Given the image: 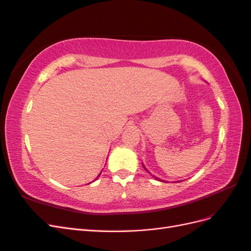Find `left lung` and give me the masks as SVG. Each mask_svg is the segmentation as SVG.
Here are the masks:
<instances>
[{
  "label": "left lung",
  "mask_w": 251,
  "mask_h": 251,
  "mask_svg": "<svg viewBox=\"0 0 251 251\" xmlns=\"http://www.w3.org/2000/svg\"><path fill=\"white\" fill-rule=\"evenodd\" d=\"M142 166H143V169H144V170H146V171H147V172H148V173H149L150 175H151V174L150 173V171H149V170H148V169L146 168V165H144L143 163H142ZM151 177H153V178H155V179H156V180H158V181H161V182H166V181H164V180H162V179H160V178H158V177L154 176V175H151ZM181 181H182V180H181ZM181 181H177V182H181ZM174 183H176V181H175V182H174Z\"/></svg>",
  "instance_id": "8db88e82"
}]
</instances>
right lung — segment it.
Here are the masks:
<instances>
[{"instance_id": "obj_1", "label": "right lung", "mask_w": 251, "mask_h": 251, "mask_svg": "<svg viewBox=\"0 0 251 251\" xmlns=\"http://www.w3.org/2000/svg\"><path fill=\"white\" fill-rule=\"evenodd\" d=\"M100 174H101V173H100ZM100 175H98V176H97V178H98V177H100ZM97 178H96V179H97ZM96 179H95V180H96ZM95 180H94V181H95Z\"/></svg>"}]
</instances>
